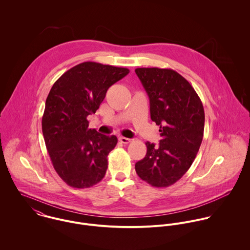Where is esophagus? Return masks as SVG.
<instances>
[{
    "label": "esophagus",
    "mask_w": 250,
    "mask_h": 250,
    "mask_svg": "<svg viewBox=\"0 0 250 250\" xmlns=\"http://www.w3.org/2000/svg\"><path fill=\"white\" fill-rule=\"evenodd\" d=\"M119 142L124 143V144H127V143H129L131 142V140L128 139V138H125V137H119Z\"/></svg>",
    "instance_id": "esophagus-1"
}]
</instances>
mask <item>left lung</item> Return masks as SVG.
Masks as SVG:
<instances>
[{"label": "left lung", "instance_id": "1", "mask_svg": "<svg viewBox=\"0 0 250 250\" xmlns=\"http://www.w3.org/2000/svg\"><path fill=\"white\" fill-rule=\"evenodd\" d=\"M150 100L151 119L160 126L158 146L146 142L147 152L136 164L140 178L156 188H167L188 170L203 140L205 113L191 84L167 68H137Z\"/></svg>", "mask_w": 250, "mask_h": 250}]
</instances>
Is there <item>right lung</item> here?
<instances>
[{"instance_id": "1", "label": "right lung", "mask_w": 250, "mask_h": 250, "mask_svg": "<svg viewBox=\"0 0 250 250\" xmlns=\"http://www.w3.org/2000/svg\"><path fill=\"white\" fill-rule=\"evenodd\" d=\"M130 70L94 62L80 63L53 84L42 116V133L52 165L68 186L90 188L104 178L107 155L117 138L88 129L110 85Z\"/></svg>"}]
</instances>
